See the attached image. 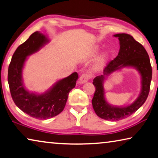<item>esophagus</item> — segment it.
I'll use <instances>...</instances> for the list:
<instances>
[{
    "label": "esophagus",
    "instance_id": "esophagus-1",
    "mask_svg": "<svg viewBox=\"0 0 158 158\" xmlns=\"http://www.w3.org/2000/svg\"><path fill=\"white\" fill-rule=\"evenodd\" d=\"M91 78V75L90 74H87V73H85V74H82L81 75L79 78V81L81 84H84L85 82L88 81L89 79Z\"/></svg>",
    "mask_w": 158,
    "mask_h": 158
}]
</instances>
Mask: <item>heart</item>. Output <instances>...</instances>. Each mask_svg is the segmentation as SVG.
I'll return each mask as SVG.
<instances>
[{"mask_svg":"<svg viewBox=\"0 0 158 158\" xmlns=\"http://www.w3.org/2000/svg\"><path fill=\"white\" fill-rule=\"evenodd\" d=\"M98 49H98V48H97V47H95V48L91 49V51L90 52V55H91V56L96 55V53L98 52ZM103 57L101 58L100 60H99V61H98V64H102V63L103 62Z\"/></svg>","mask_w":158,"mask_h":158,"instance_id":"1","label":"heart"}]
</instances>
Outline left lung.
<instances>
[{
  "mask_svg": "<svg viewBox=\"0 0 158 158\" xmlns=\"http://www.w3.org/2000/svg\"><path fill=\"white\" fill-rule=\"evenodd\" d=\"M114 37H118L120 42L118 55L108 63L103 69V74L95 77L93 80V84L96 87L91 101L94 110L98 117L108 121H118L126 118L139 109L147 99L152 79L151 64L144 47L128 34L119 33L114 35ZM126 66L135 68L140 73L142 79L141 94L137 99L131 105L123 107H114L105 99L103 81L106 76Z\"/></svg>",
  "mask_w": 158,
  "mask_h": 158,
  "instance_id": "obj_1",
  "label": "left lung"
}]
</instances>
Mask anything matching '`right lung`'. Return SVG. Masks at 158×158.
I'll return each mask as SVG.
<instances>
[{"label": "right lung", "instance_id": "add662e5", "mask_svg": "<svg viewBox=\"0 0 158 158\" xmlns=\"http://www.w3.org/2000/svg\"><path fill=\"white\" fill-rule=\"evenodd\" d=\"M48 41L45 35L35 32L16 49L8 67V81L14 103L25 114L40 120L55 117L64 110L69 91L76 86L78 79V74L72 73L42 94L30 93L25 89L22 72L27 56L38 51Z\"/></svg>", "mask_w": 158, "mask_h": 158}]
</instances>
